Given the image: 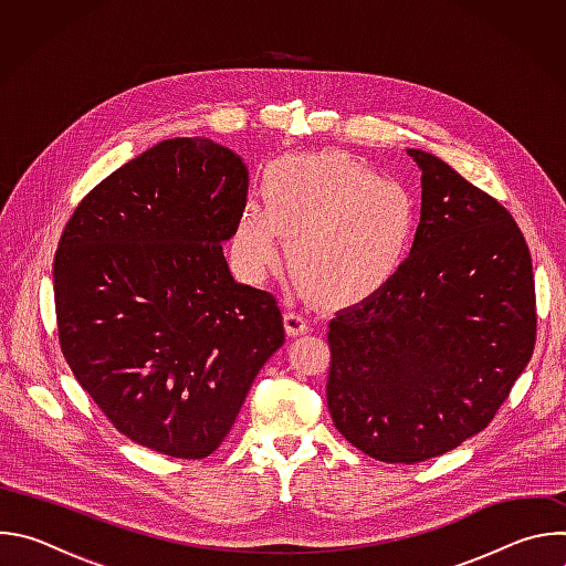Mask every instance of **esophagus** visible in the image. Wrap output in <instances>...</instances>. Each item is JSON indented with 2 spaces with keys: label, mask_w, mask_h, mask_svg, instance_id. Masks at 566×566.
Segmentation results:
<instances>
[{
  "label": "esophagus",
  "mask_w": 566,
  "mask_h": 566,
  "mask_svg": "<svg viewBox=\"0 0 566 566\" xmlns=\"http://www.w3.org/2000/svg\"><path fill=\"white\" fill-rule=\"evenodd\" d=\"M284 327H286L289 336H302L308 332V319L297 311H289L284 315Z\"/></svg>",
  "instance_id": "esophagus-1"
}]
</instances>
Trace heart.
<instances>
[{
    "instance_id": "heart-1",
    "label": "heart",
    "mask_w": 566,
    "mask_h": 566,
    "mask_svg": "<svg viewBox=\"0 0 566 566\" xmlns=\"http://www.w3.org/2000/svg\"><path fill=\"white\" fill-rule=\"evenodd\" d=\"M264 203L237 214L232 260L249 280L284 262L322 300L382 289L408 260L417 234L412 197L349 154H289L269 166Z\"/></svg>"
}]
</instances>
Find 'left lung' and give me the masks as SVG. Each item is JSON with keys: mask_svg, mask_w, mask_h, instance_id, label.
<instances>
[{"mask_svg": "<svg viewBox=\"0 0 566 566\" xmlns=\"http://www.w3.org/2000/svg\"><path fill=\"white\" fill-rule=\"evenodd\" d=\"M408 154L423 172L410 258L329 322L334 426L385 463L446 454L486 428L537 332L531 253L511 212L439 156Z\"/></svg>", "mask_w": 566, "mask_h": 566, "instance_id": "left-lung-1", "label": "left lung"}]
</instances>
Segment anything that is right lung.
Wrapping results in <instances>:
<instances>
[{
  "mask_svg": "<svg viewBox=\"0 0 566 566\" xmlns=\"http://www.w3.org/2000/svg\"><path fill=\"white\" fill-rule=\"evenodd\" d=\"M249 170L210 138H170L101 181L53 260L62 354L138 446L212 454L264 363L284 345L271 293L239 284L221 244Z\"/></svg>",
  "mask_w": 566,
  "mask_h": 566,
  "instance_id": "right-lung-1",
  "label": "right lung"
}]
</instances>
